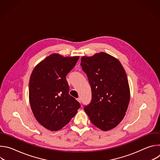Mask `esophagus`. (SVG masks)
I'll list each match as a JSON object with an SVG mask.
<instances>
[{"label":"esophagus","mask_w":160,"mask_h":160,"mask_svg":"<svg viewBox=\"0 0 160 160\" xmlns=\"http://www.w3.org/2000/svg\"><path fill=\"white\" fill-rule=\"evenodd\" d=\"M77 100L80 103L81 102V99H80V98H77Z\"/></svg>","instance_id":"esophagus-1"}]
</instances>
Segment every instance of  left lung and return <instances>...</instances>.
I'll use <instances>...</instances> for the list:
<instances>
[{
  "instance_id": "obj_1",
  "label": "left lung",
  "mask_w": 160,
  "mask_h": 160,
  "mask_svg": "<svg viewBox=\"0 0 160 160\" xmlns=\"http://www.w3.org/2000/svg\"><path fill=\"white\" fill-rule=\"evenodd\" d=\"M81 66L92 89L90 104L84 108L90 120L103 131L115 128L123 119L130 92L120 61L104 52L82 56Z\"/></svg>"
}]
</instances>
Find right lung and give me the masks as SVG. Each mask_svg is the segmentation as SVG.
Returning a JSON list of instances; mask_svg holds the SVG:
<instances>
[{
	"label": "right lung",
	"mask_w": 160,
	"mask_h": 160,
	"mask_svg": "<svg viewBox=\"0 0 160 160\" xmlns=\"http://www.w3.org/2000/svg\"><path fill=\"white\" fill-rule=\"evenodd\" d=\"M79 56L64 57L53 53L38 63L29 82V102L37 122L51 131H58L70 122L80 103L69 94L66 80Z\"/></svg>",
	"instance_id": "1"
}]
</instances>
